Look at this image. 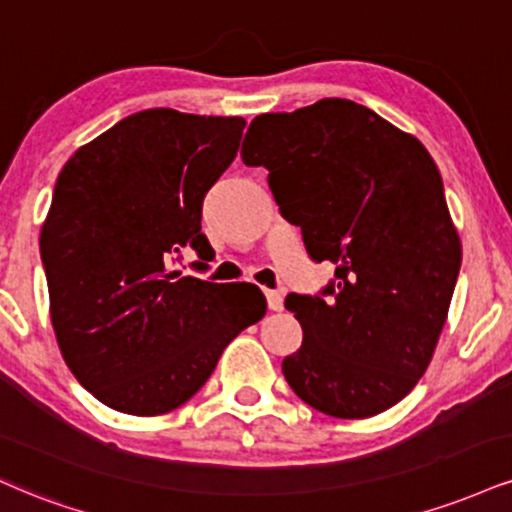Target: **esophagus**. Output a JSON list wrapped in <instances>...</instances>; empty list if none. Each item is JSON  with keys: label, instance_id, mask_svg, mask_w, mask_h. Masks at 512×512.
Instances as JSON below:
<instances>
[{"label": "esophagus", "instance_id": "1", "mask_svg": "<svg viewBox=\"0 0 512 512\" xmlns=\"http://www.w3.org/2000/svg\"><path fill=\"white\" fill-rule=\"evenodd\" d=\"M264 295H267V305H269V310H274V312H279V310H283V295H281V291H264Z\"/></svg>", "mask_w": 512, "mask_h": 512}]
</instances>
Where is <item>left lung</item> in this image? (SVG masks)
Masks as SVG:
<instances>
[{"mask_svg": "<svg viewBox=\"0 0 512 512\" xmlns=\"http://www.w3.org/2000/svg\"><path fill=\"white\" fill-rule=\"evenodd\" d=\"M240 157L269 171L307 255L336 267L319 295L286 298L303 326V346L281 362L288 386L341 420L389 410L429 367L463 260L434 159L338 97L255 116Z\"/></svg>", "mask_w": 512, "mask_h": 512, "instance_id": "8db88e82", "label": "left lung"}]
</instances>
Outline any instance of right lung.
<instances>
[{
  "instance_id": "right-lung-1",
  "label": "right lung",
  "mask_w": 512,
  "mask_h": 512,
  "mask_svg": "<svg viewBox=\"0 0 512 512\" xmlns=\"http://www.w3.org/2000/svg\"><path fill=\"white\" fill-rule=\"evenodd\" d=\"M243 128L240 116L145 109L61 169L40 233L49 312L73 377L109 408L176 410L267 312L257 286L169 269L186 248L212 260L202 200L236 159Z\"/></svg>"
}]
</instances>
